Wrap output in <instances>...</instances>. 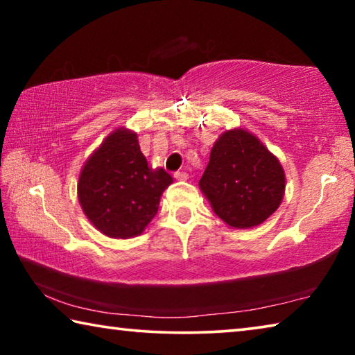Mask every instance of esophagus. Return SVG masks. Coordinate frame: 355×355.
I'll return each mask as SVG.
<instances>
[{
    "instance_id": "esophagus-1",
    "label": "esophagus",
    "mask_w": 355,
    "mask_h": 355,
    "mask_svg": "<svg viewBox=\"0 0 355 355\" xmlns=\"http://www.w3.org/2000/svg\"><path fill=\"white\" fill-rule=\"evenodd\" d=\"M173 177H175L177 180H180V182H184V180H188V178H189L188 173L183 172V171H178V172H175V173H173Z\"/></svg>"
}]
</instances>
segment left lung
I'll use <instances>...</instances> for the list:
<instances>
[{
	"label": "left lung",
	"instance_id": "8db88e82",
	"mask_svg": "<svg viewBox=\"0 0 355 355\" xmlns=\"http://www.w3.org/2000/svg\"><path fill=\"white\" fill-rule=\"evenodd\" d=\"M199 186L225 224L250 228L280 207L285 172L257 136L236 128L222 133L214 142Z\"/></svg>",
	"mask_w": 355,
	"mask_h": 355
}]
</instances>
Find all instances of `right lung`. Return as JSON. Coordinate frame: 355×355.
<instances>
[{
  "mask_svg": "<svg viewBox=\"0 0 355 355\" xmlns=\"http://www.w3.org/2000/svg\"><path fill=\"white\" fill-rule=\"evenodd\" d=\"M173 182L164 169H152L137 135L117 128L84 163L78 199L92 225L110 238L141 235L158 213L159 199Z\"/></svg>",
  "mask_w": 355,
  "mask_h": 355,
  "instance_id": "1",
  "label": "right lung"
}]
</instances>
